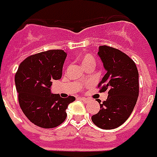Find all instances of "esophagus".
<instances>
[{"mask_svg": "<svg viewBox=\"0 0 157 157\" xmlns=\"http://www.w3.org/2000/svg\"><path fill=\"white\" fill-rule=\"evenodd\" d=\"M79 99L81 100H82V101H84L85 103H87L89 101L88 99H86V98H84V97H79Z\"/></svg>", "mask_w": 157, "mask_h": 157, "instance_id": "esophagus-1", "label": "esophagus"}]
</instances>
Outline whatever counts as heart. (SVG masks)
Masks as SVG:
<instances>
[{"label": "heart", "instance_id": "b5f03b06", "mask_svg": "<svg viewBox=\"0 0 157 157\" xmlns=\"http://www.w3.org/2000/svg\"><path fill=\"white\" fill-rule=\"evenodd\" d=\"M82 67H86L87 66H95L96 64V60L91 55L86 54L82 57L81 59Z\"/></svg>", "mask_w": 157, "mask_h": 157}]
</instances>
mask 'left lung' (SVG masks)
Wrapping results in <instances>:
<instances>
[{"label": "left lung", "mask_w": 157, "mask_h": 157, "mask_svg": "<svg viewBox=\"0 0 157 157\" xmlns=\"http://www.w3.org/2000/svg\"><path fill=\"white\" fill-rule=\"evenodd\" d=\"M98 56L106 71L98 87L100 92L108 91V98L102 104L98 101L100 109L91 121L99 128L112 130L133 112L139 96V72L132 59L117 48L100 46Z\"/></svg>", "instance_id": "1"}]
</instances>
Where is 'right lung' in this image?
Listing matches in <instances>:
<instances>
[{
	"instance_id": "1",
	"label": "right lung",
	"mask_w": 157,
	"mask_h": 157,
	"mask_svg": "<svg viewBox=\"0 0 157 157\" xmlns=\"http://www.w3.org/2000/svg\"><path fill=\"white\" fill-rule=\"evenodd\" d=\"M66 56L60 49L36 53L25 59L15 75L21 109L32 123L42 128L61 125L66 118L68 105L75 100L74 96L62 98L51 93L52 81L61 78Z\"/></svg>"
}]
</instances>
